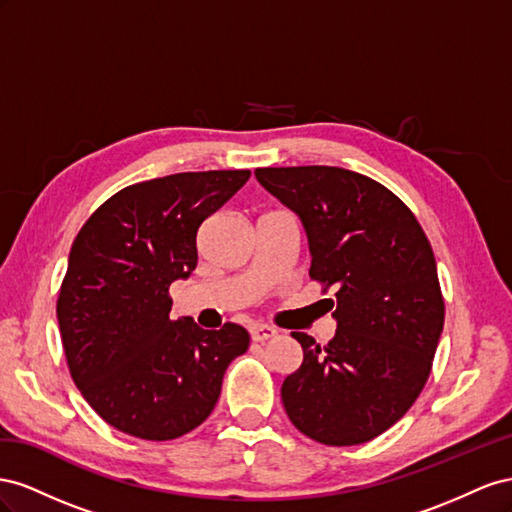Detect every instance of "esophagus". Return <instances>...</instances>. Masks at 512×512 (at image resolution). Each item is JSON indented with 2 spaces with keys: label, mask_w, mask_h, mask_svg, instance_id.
<instances>
[{
  "label": "esophagus",
  "mask_w": 512,
  "mask_h": 512,
  "mask_svg": "<svg viewBox=\"0 0 512 512\" xmlns=\"http://www.w3.org/2000/svg\"><path fill=\"white\" fill-rule=\"evenodd\" d=\"M276 337V328L272 326H266V324H253L251 326V339L257 341V343H264L268 339Z\"/></svg>",
  "instance_id": "34e87169"
}]
</instances>
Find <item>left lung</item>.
Returning a JSON list of instances; mask_svg holds the SVG:
<instances>
[{"mask_svg":"<svg viewBox=\"0 0 512 512\" xmlns=\"http://www.w3.org/2000/svg\"><path fill=\"white\" fill-rule=\"evenodd\" d=\"M257 182L306 231L311 279L334 289L326 347L291 332L304 352L281 399L294 427L326 446L373 440L425 388L444 328L431 244L405 203L367 175L326 165L255 169Z\"/></svg>","mask_w":512,"mask_h":512,"instance_id":"obj_1","label":"left lung"}]
</instances>
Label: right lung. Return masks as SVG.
Returning a JSON list of instances; mask_svg holds the SVG:
<instances>
[{
    "label": "right lung",
    "mask_w": 512,
    "mask_h": 512,
    "mask_svg": "<svg viewBox=\"0 0 512 512\" xmlns=\"http://www.w3.org/2000/svg\"><path fill=\"white\" fill-rule=\"evenodd\" d=\"M251 178L248 169L188 171L122 188L72 242L57 298L68 369L113 429L175 440L199 427L223 375L248 349L238 324L203 330L171 319L169 285L197 268V231Z\"/></svg>",
    "instance_id": "obj_1"
}]
</instances>
